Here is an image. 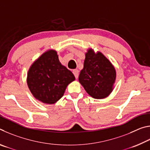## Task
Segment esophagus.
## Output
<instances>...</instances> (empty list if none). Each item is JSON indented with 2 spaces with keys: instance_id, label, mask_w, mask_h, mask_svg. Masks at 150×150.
Masks as SVG:
<instances>
[{
  "instance_id": "34e87169",
  "label": "esophagus",
  "mask_w": 150,
  "mask_h": 150,
  "mask_svg": "<svg viewBox=\"0 0 150 150\" xmlns=\"http://www.w3.org/2000/svg\"><path fill=\"white\" fill-rule=\"evenodd\" d=\"M73 74H74L75 78L77 79L79 77V71L77 69H74L73 71Z\"/></svg>"
}]
</instances>
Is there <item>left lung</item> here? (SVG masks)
<instances>
[{"label":"left lung","instance_id":"8db88e82","mask_svg":"<svg viewBox=\"0 0 150 150\" xmlns=\"http://www.w3.org/2000/svg\"><path fill=\"white\" fill-rule=\"evenodd\" d=\"M116 78V69L108 58L100 52L88 49L79 76V81L86 92L96 99L107 97L114 89Z\"/></svg>","mask_w":150,"mask_h":150}]
</instances>
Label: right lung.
<instances>
[{
    "label": "right lung",
    "instance_id": "obj_1",
    "mask_svg": "<svg viewBox=\"0 0 150 150\" xmlns=\"http://www.w3.org/2000/svg\"><path fill=\"white\" fill-rule=\"evenodd\" d=\"M75 79L73 73L59 62L56 51L49 50L30 66L26 81L35 99L52 105L62 97L67 85Z\"/></svg>",
    "mask_w": 150,
    "mask_h": 150
}]
</instances>
